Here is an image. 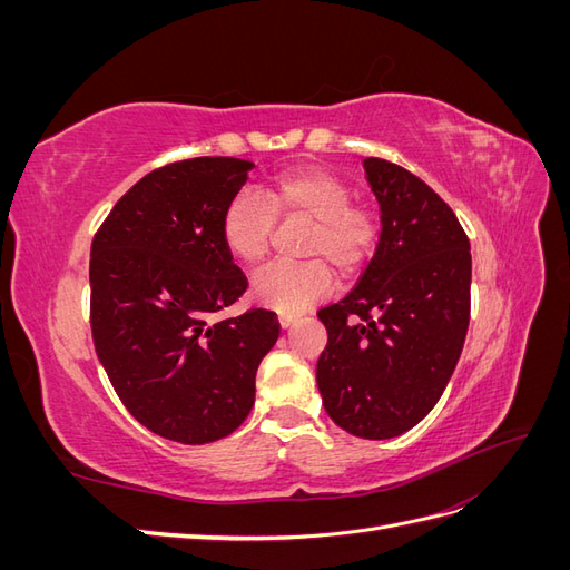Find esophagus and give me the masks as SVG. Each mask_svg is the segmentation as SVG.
Instances as JSON below:
<instances>
[{"instance_id":"obj_1","label":"esophagus","mask_w":570,"mask_h":570,"mask_svg":"<svg viewBox=\"0 0 570 570\" xmlns=\"http://www.w3.org/2000/svg\"><path fill=\"white\" fill-rule=\"evenodd\" d=\"M295 321H297L295 316H287V314H281V316H278V323H281L283 331H287L289 325H295Z\"/></svg>"}]
</instances>
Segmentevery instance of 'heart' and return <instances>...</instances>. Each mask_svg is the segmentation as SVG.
<instances>
[{"label": "heart", "instance_id": "obj_1", "mask_svg": "<svg viewBox=\"0 0 570 570\" xmlns=\"http://www.w3.org/2000/svg\"><path fill=\"white\" fill-rule=\"evenodd\" d=\"M275 218L308 223L302 264L273 266L252 283V299L281 314H302L335 289L356 281L377 254L383 220L371 206L354 202V187L325 168L304 166L275 176L258 199L249 189L235 193L220 214V243L243 266H258L271 254Z\"/></svg>", "mask_w": 570, "mask_h": 570}]
</instances>
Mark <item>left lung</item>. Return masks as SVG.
<instances>
[{"label": "left lung", "mask_w": 570, "mask_h": 570, "mask_svg": "<svg viewBox=\"0 0 570 570\" xmlns=\"http://www.w3.org/2000/svg\"><path fill=\"white\" fill-rule=\"evenodd\" d=\"M383 239L356 287L318 312L323 406L364 440L406 433L438 404L471 318V243L433 187L385 159L364 161Z\"/></svg>", "instance_id": "1"}]
</instances>
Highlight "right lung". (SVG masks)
I'll return each mask as SVG.
<instances>
[{"label": "right lung", "instance_id": "add662e5", "mask_svg": "<svg viewBox=\"0 0 570 570\" xmlns=\"http://www.w3.org/2000/svg\"><path fill=\"white\" fill-rule=\"evenodd\" d=\"M249 168L230 157L166 164L116 202L92 239L95 352L132 419L180 444L239 428L281 335L266 308L214 318L249 285L220 243V214Z\"/></svg>", "mask_w": 570, "mask_h": 570}]
</instances>
